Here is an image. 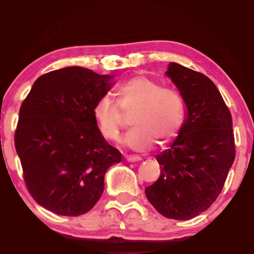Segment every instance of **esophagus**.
<instances>
[{"label":"esophagus","instance_id":"obj_1","mask_svg":"<svg viewBox=\"0 0 254 254\" xmlns=\"http://www.w3.org/2000/svg\"><path fill=\"white\" fill-rule=\"evenodd\" d=\"M125 159H127V161H129V162H137V161H141V157L139 156H137V155H129V156H127L125 157Z\"/></svg>","mask_w":254,"mask_h":254}]
</instances>
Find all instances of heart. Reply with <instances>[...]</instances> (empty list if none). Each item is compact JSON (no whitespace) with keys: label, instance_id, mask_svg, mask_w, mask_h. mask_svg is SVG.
I'll return each mask as SVG.
<instances>
[{"label":"heart","instance_id":"obj_1","mask_svg":"<svg viewBox=\"0 0 254 254\" xmlns=\"http://www.w3.org/2000/svg\"><path fill=\"white\" fill-rule=\"evenodd\" d=\"M117 104L122 111L132 110L129 123L132 127L122 139L124 147L136 151L150 149L157 139L166 143L177 135L184 118V101L176 90L162 88L160 83L136 76L118 87ZM99 132L109 141L118 139L122 116L117 105L101 98L93 107Z\"/></svg>","mask_w":254,"mask_h":254}]
</instances>
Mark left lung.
I'll list each match as a JSON object with an SVG mask.
<instances>
[{
	"instance_id": "left-lung-1",
	"label": "left lung",
	"mask_w": 254,
	"mask_h": 254,
	"mask_svg": "<svg viewBox=\"0 0 254 254\" xmlns=\"http://www.w3.org/2000/svg\"><path fill=\"white\" fill-rule=\"evenodd\" d=\"M167 77L186 106L177 138L155 159L159 179L145 196L161 215L190 220L205 211L222 191L235 159L230 112L214 82L180 64H168Z\"/></svg>"
}]
</instances>
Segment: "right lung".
<instances>
[{
	"label": "right lung",
	"instance_id": "obj_1",
	"mask_svg": "<svg viewBox=\"0 0 254 254\" xmlns=\"http://www.w3.org/2000/svg\"><path fill=\"white\" fill-rule=\"evenodd\" d=\"M112 75L82 66L44 74L20 107L15 149L34 200L57 215L89 211L105 173L122 160L99 132L93 107L112 88Z\"/></svg>",
	"mask_w": 254,
	"mask_h": 254
}]
</instances>
